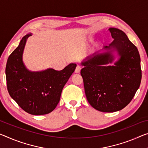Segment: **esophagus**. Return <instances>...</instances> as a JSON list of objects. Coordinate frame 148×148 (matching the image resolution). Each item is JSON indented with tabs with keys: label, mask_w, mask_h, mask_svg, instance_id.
Here are the masks:
<instances>
[{
	"label": "esophagus",
	"mask_w": 148,
	"mask_h": 148,
	"mask_svg": "<svg viewBox=\"0 0 148 148\" xmlns=\"http://www.w3.org/2000/svg\"><path fill=\"white\" fill-rule=\"evenodd\" d=\"M81 69H82V67L80 66L77 65L76 69H75V72H76V73H79V72H80Z\"/></svg>",
	"instance_id": "esophagus-1"
}]
</instances>
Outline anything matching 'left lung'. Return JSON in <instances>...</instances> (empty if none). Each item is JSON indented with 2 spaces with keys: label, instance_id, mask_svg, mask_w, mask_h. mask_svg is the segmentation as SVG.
Wrapping results in <instances>:
<instances>
[{
  "label": "left lung",
  "instance_id": "left-lung-1",
  "mask_svg": "<svg viewBox=\"0 0 148 148\" xmlns=\"http://www.w3.org/2000/svg\"><path fill=\"white\" fill-rule=\"evenodd\" d=\"M113 41L102 53L86 57L81 64L86 98L97 111L112 112L123 109L131 101L142 79L140 57L138 49L122 30L110 27ZM116 51L119 59L114 60Z\"/></svg>",
  "mask_w": 148,
  "mask_h": 148
}]
</instances>
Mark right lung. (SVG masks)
<instances>
[{"label":"right lung","mask_w":148,"mask_h":148,"mask_svg":"<svg viewBox=\"0 0 148 148\" xmlns=\"http://www.w3.org/2000/svg\"><path fill=\"white\" fill-rule=\"evenodd\" d=\"M28 34L9 56L6 66L7 89L10 97L22 109L33 115L52 112L60 101L62 90L76 64L70 63L62 70L48 69L30 71L23 62V53Z\"/></svg>","instance_id":"add662e5"}]
</instances>
